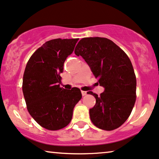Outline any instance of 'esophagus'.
<instances>
[{"label":"esophagus","instance_id":"obj_1","mask_svg":"<svg viewBox=\"0 0 159 159\" xmlns=\"http://www.w3.org/2000/svg\"><path fill=\"white\" fill-rule=\"evenodd\" d=\"M81 93L83 96H85L86 94H87V91H81Z\"/></svg>","mask_w":159,"mask_h":159}]
</instances>
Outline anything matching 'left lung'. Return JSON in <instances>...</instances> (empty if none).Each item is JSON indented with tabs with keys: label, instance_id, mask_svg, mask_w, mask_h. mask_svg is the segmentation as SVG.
Masks as SVG:
<instances>
[{
	"label": "left lung",
	"instance_id": "obj_1",
	"mask_svg": "<svg viewBox=\"0 0 159 159\" xmlns=\"http://www.w3.org/2000/svg\"><path fill=\"white\" fill-rule=\"evenodd\" d=\"M74 53L89 64L105 91L88 93L96 98L90 109V118L98 128L113 130L130 116L136 99V78L126 53L112 40L105 38H85L76 45Z\"/></svg>",
	"mask_w": 159,
	"mask_h": 159
}]
</instances>
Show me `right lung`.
Listing matches in <instances>:
<instances>
[{
    "mask_svg": "<svg viewBox=\"0 0 159 159\" xmlns=\"http://www.w3.org/2000/svg\"><path fill=\"white\" fill-rule=\"evenodd\" d=\"M79 39L47 41L29 58L23 78V93L29 114L49 130L63 128L71 121L73 110L82 98L78 88L60 86L66 58Z\"/></svg>",
    "mask_w": 159,
    "mask_h": 159,
    "instance_id": "right-lung-1",
    "label": "right lung"
}]
</instances>
